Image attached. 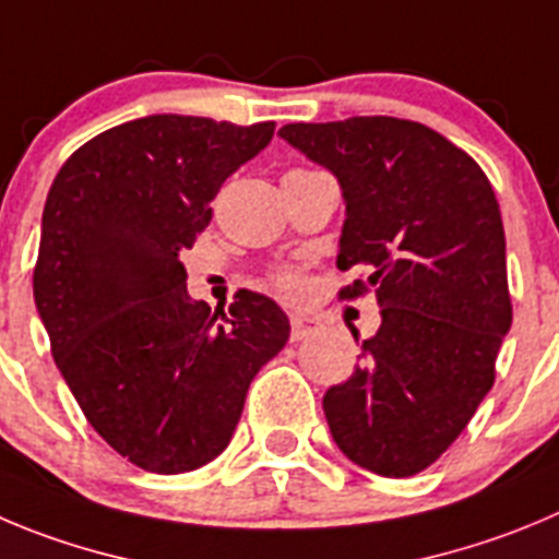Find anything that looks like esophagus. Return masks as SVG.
Listing matches in <instances>:
<instances>
[{"label": "esophagus", "instance_id": "obj_1", "mask_svg": "<svg viewBox=\"0 0 559 559\" xmlns=\"http://www.w3.org/2000/svg\"><path fill=\"white\" fill-rule=\"evenodd\" d=\"M289 325H292V342H304V338L314 336V333L320 331V322L304 314H292Z\"/></svg>", "mask_w": 559, "mask_h": 559}]
</instances>
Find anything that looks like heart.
<instances>
[{"instance_id": "b5f03b06", "label": "heart", "mask_w": 559, "mask_h": 559, "mask_svg": "<svg viewBox=\"0 0 559 559\" xmlns=\"http://www.w3.org/2000/svg\"><path fill=\"white\" fill-rule=\"evenodd\" d=\"M273 284L281 295L297 297L300 292H304V273H300L297 267H281V270H275Z\"/></svg>"}]
</instances>
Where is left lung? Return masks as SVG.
I'll return each instance as SVG.
<instances>
[{"label":"left lung","mask_w":559,"mask_h":559,"mask_svg":"<svg viewBox=\"0 0 559 559\" xmlns=\"http://www.w3.org/2000/svg\"><path fill=\"white\" fill-rule=\"evenodd\" d=\"M278 134L342 185L336 264L361 278L338 297L372 292L383 317L364 338L361 367L322 400L333 441L383 477L425 472L491 391L513 322L491 181L455 143L389 115L286 123Z\"/></svg>","instance_id":"left-lung-1"}]
</instances>
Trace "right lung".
Instances as JSON below:
<instances>
[{
    "label": "right lung",
    "mask_w": 559,
    "mask_h": 559,
    "mask_svg": "<svg viewBox=\"0 0 559 559\" xmlns=\"http://www.w3.org/2000/svg\"><path fill=\"white\" fill-rule=\"evenodd\" d=\"M273 132L148 115L76 148L46 198L33 292L51 356L93 430L145 472L215 461L289 338L264 295L237 292L228 311L190 300L181 264L209 201Z\"/></svg>",
    "instance_id": "obj_1"
}]
</instances>
